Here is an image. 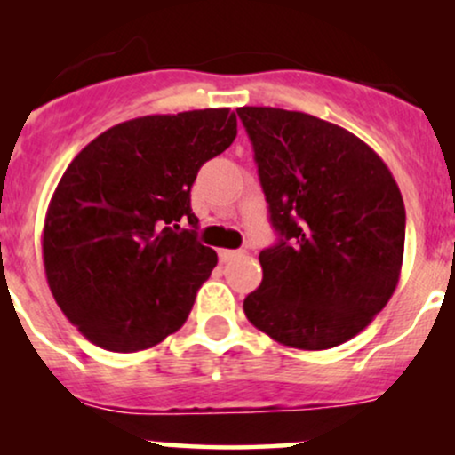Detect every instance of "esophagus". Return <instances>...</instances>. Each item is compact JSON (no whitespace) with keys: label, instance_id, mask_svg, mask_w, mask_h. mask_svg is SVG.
<instances>
[{"label":"esophagus","instance_id":"34e87169","mask_svg":"<svg viewBox=\"0 0 455 455\" xmlns=\"http://www.w3.org/2000/svg\"><path fill=\"white\" fill-rule=\"evenodd\" d=\"M243 254H245V250H220V260L222 263H228V260L243 257Z\"/></svg>","mask_w":455,"mask_h":455}]
</instances>
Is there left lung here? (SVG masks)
Masks as SVG:
<instances>
[{"instance_id":"1","label":"left lung","mask_w":455,"mask_h":455,"mask_svg":"<svg viewBox=\"0 0 455 455\" xmlns=\"http://www.w3.org/2000/svg\"><path fill=\"white\" fill-rule=\"evenodd\" d=\"M252 140L278 243L259 254L263 282L248 321L284 347L325 351L387 306L400 280L406 213L379 154L325 119L237 108Z\"/></svg>"}]
</instances>
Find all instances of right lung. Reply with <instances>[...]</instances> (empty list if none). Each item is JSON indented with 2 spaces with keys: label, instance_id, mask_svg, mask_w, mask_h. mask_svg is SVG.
<instances>
[{
  "label": "right lung",
  "instance_id": "add662e5",
  "mask_svg": "<svg viewBox=\"0 0 455 455\" xmlns=\"http://www.w3.org/2000/svg\"><path fill=\"white\" fill-rule=\"evenodd\" d=\"M235 137L231 108L145 115L68 164L44 218V271L57 306L96 347L143 351L186 323L218 263L196 242L190 188Z\"/></svg>",
  "mask_w": 455,
  "mask_h": 455
}]
</instances>
